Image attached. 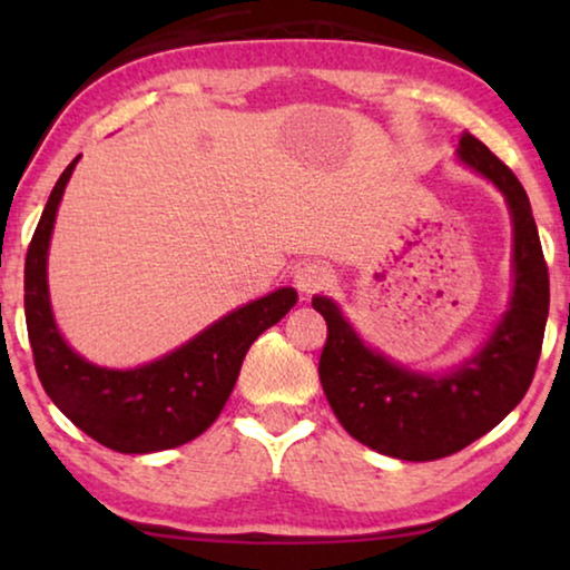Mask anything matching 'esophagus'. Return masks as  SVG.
<instances>
[{
  "mask_svg": "<svg viewBox=\"0 0 570 570\" xmlns=\"http://www.w3.org/2000/svg\"><path fill=\"white\" fill-rule=\"evenodd\" d=\"M332 277H334L332 269L326 267L324 262H308L295 272V287H298L301 293L311 295V293L324 291V287L332 283Z\"/></svg>",
  "mask_w": 570,
  "mask_h": 570,
  "instance_id": "obj_1",
  "label": "esophagus"
}]
</instances>
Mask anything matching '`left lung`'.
<instances>
[{"label":"left lung","instance_id":"8db88e82","mask_svg":"<svg viewBox=\"0 0 570 570\" xmlns=\"http://www.w3.org/2000/svg\"><path fill=\"white\" fill-rule=\"evenodd\" d=\"M456 153L501 189L513 220L511 303L480 353L449 373L410 371L365 347L332 298L311 301L326 322L318 379L334 415L355 441L404 462L456 454L493 431L524 400L548 324V264L524 186L478 137L462 135Z\"/></svg>","mask_w":570,"mask_h":570}]
</instances>
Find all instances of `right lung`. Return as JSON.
<instances>
[{"mask_svg": "<svg viewBox=\"0 0 570 570\" xmlns=\"http://www.w3.org/2000/svg\"><path fill=\"white\" fill-rule=\"evenodd\" d=\"M80 155L59 176L26 256V324L38 379L72 423L121 454L189 443L215 423L236 386L252 342L295 306L293 287L246 303L158 361L129 371L92 365L67 345L53 322L46 256L65 186Z\"/></svg>", "mask_w": 570, "mask_h": 570, "instance_id": "obj_1", "label": "right lung"}]
</instances>
